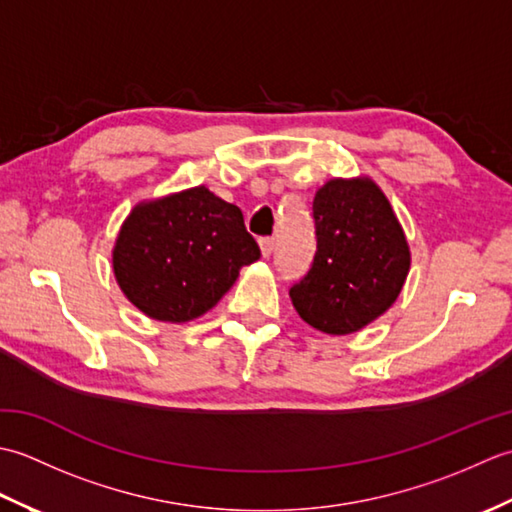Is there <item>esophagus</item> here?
Masks as SVG:
<instances>
[{
  "mask_svg": "<svg viewBox=\"0 0 512 512\" xmlns=\"http://www.w3.org/2000/svg\"><path fill=\"white\" fill-rule=\"evenodd\" d=\"M259 248H262V255L270 257V253L275 250V237H262L259 239Z\"/></svg>",
  "mask_w": 512,
  "mask_h": 512,
  "instance_id": "esophagus-1",
  "label": "esophagus"
}]
</instances>
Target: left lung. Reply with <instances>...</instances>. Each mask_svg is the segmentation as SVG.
I'll list each match as a JSON object with an SVG mask.
<instances>
[{
	"label": "left lung",
	"mask_w": 512,
	"mask_h": 512,
	"mask_svg": "<svg viewBox=\"0 0 512 512\" xmlns=\"http://www.w3.org/2000/svg\"><path fill=\"white\" fill-rule=\"evenodd\" d=\"M317 253L290 288L299 317L325 334H352L387 312L409 273L405 231L372 178H334L312 202Z\"/></svg>",
	"instance_id": "left-lung-1"
}]
</instances>
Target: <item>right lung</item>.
I'll list each match as a JSON object with an SVG mask.
<instances>
[{
    "mask_svg": "<svg viewBox=\"0 0 512 512\" xmlns=\"http://www.w3.org/2000/svg\"><path fill=\"white\" fill-rule=\"evenodd\" d=\"M235 204L206 187L136 204L112 250L118 286L149 319L187 323L209 312L239 268L259 259Z\"/></svg>",
    "mask_w": 512,
    "mask_h": 512,
    "instance_id": "obj_1",
    "label": "right lung"
}]
</instances>
